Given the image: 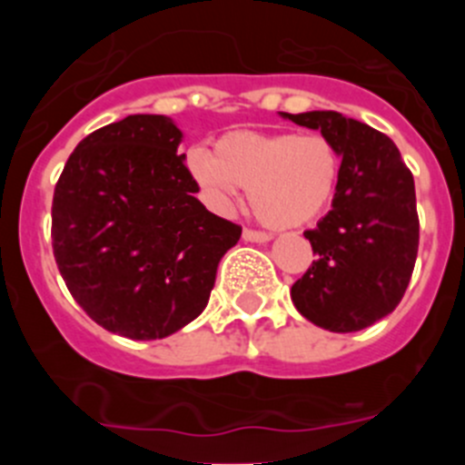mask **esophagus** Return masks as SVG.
Wrapping results in <instances>:
<instances>
[{
  "label": "esophagus",
  "mask_w": 465,
  "mask_h": 465,
  "mask_svg": "<svg viewBox=\"0 0 465 465\" xmlns=\"http://www.w3.org/2000/svg\"><path fill=\"white\" fill-rule=\"evenodd\" d=\"M242 241H247V242H270L272 236H270V233H265V232L245 229V232H242Z\"/></svg>",
  "instance_id": "1"
}]
</instances>
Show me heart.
Listing matches in <instances>:
<instances>
[{"instance_id": "1", "label": "heart", "mask_w": 465, "mask_h": 465, "mask_svg": "<svg viewBox=\"0 0 465 465\" xmlns=\"http://www.w3.org/2000/svg\"><path fill=\"white\" fill-rule=\"evenodd\" d=\"M186 168L213 209L229 211L250 189L256 218L274 229L317 220L335 198L341 157L323 134L229 133L215 153L193 148Z\"/></svg>"}]
</instances>
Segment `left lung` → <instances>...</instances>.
Wrapping results in <instances>:
<instances>
[{
	"label": "left lung",
	"mask_w": 465,
	"mask_h": 465,
	"mask_svg": "<svg viewBox=\"0 0 465 465\" xmlns=\"http://www.w3.org/2000/svg\"><path fill=\"white\" fill-rule=\"evenodd\" d=\"M283 119L320 130L341 157L331 211L303 232L317 259L292 285L294 308L315 326L353 332L401 303L419 254L414 177L396 143L367 124L332 110Z\"/></svg>",
	"instance_id": "1"
}]
</instances>
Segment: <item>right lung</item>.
I'll return each instance as SVG.
<instances>
[{
	"label": "right lung",
	"mask_w": 465,
	"mask_h": 465,
	"mask_svg": "<svg viewBox=\"0 0 465 465\" xmlns=\"http://www.w3.org/2000/svg\"><path fill=\"white\" fill-rule=\"evenodd\" d=\"M171 116L130 114L87 134L55 184L51 241L78 306L130 340H162L209 303L241 227L195 198Z\"/></svg>",
	"instance_id": "obj_1"
}]
</instances>
